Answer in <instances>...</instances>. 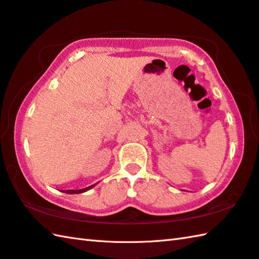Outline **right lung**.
Wrapping results in <instances>:
<instances>
[{
  "mask_svg": "<svg viewBox=\"0 0 259 259\" xmlns=\"http://www.w3.org/2000/svg\"><path fill=\"white\" fill-rule=\"evenodd\" d=\"M94 187H95V184H93V186H91V187H87V188H85V189H80V190H66V191H63V192H66V193H69V194H75V193H82V192H85V191H87V190L92 189V188H94Z\"/></svg>",
  "mask_w": 259,
  "mask_h": 259,
  "instance_id": "right-lung-1",
  "label": "right lung"
}]
</instances>
